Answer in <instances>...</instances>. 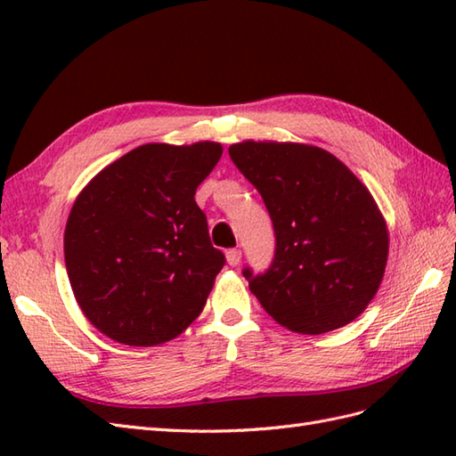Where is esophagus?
<instances>
[{
    "mask_svg": "<svg viewBox=\"0 0 456 456\" xmlns=\"http://www.w3.org/2000/svg\"><path fill=\"white\" fill-rule=\"evenodd\" d=\"M225 256H227V263L231 266H237L240 263V248H229Z\"/></svg>",
    "mask_w": 456,
    "mask_h": 456,
    "instance_id": "1",
    "label": "esophagus"
}]
</instances>
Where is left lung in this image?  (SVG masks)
Returning a JSON list of instances; mask_svg holds the SVG:
<instances>
[{
  "label": "left lung",
  "instance_id": "obj_1",
  "mask_svg": "<svg viewBox=\"0 0 456 456\" xmlns=\"http://www.w3.org/2000/svg\"><path fill=\"white\" fill-rule=\"evenodd\" d=\"M229 157L273 219L265 273L243 268L250 292L289 331L322 335L364 312L382 282L388 231L362 182L331 152L296 142L231 144Z\"/></svg>",
  "mask_w": 456,
  "mask_h": 456
}]
</instances>
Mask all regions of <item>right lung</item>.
<instances>
[{
  "label": "right lung",
  "mask_w": 456,
  "mask_h": 456,
  "mask_svg": "<svg viewBox=\"0 0 456 456\" xmlns=\"http://www.w3.org/2000/svg\"><path fill=\"white\" fill-rule=\"evenodd\" d=\"M219 142L142 144L103 168L74 201L64 260L90 323L123 345L152 346L196 319L225 265L196 190Z\"/></svg>",
  "instance_id": "right-lung-1"
}]
</instances>
